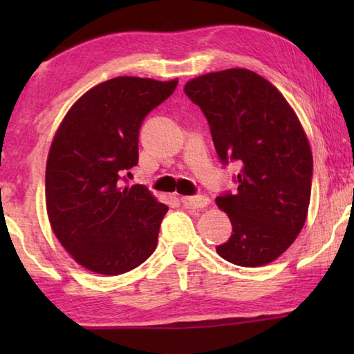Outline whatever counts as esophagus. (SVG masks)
<instances>
[{
	"label": "esophagus",
	"instance_id": "34e87169",
	"mask_svg": "<svg viewBox=\"0 0 354 354\" xmlns=\"http://www.w3.org/2000/svg\"><path fill=\"white\" fill-rule=\"evenodd\" d=\"M181 203L184 207L187 209H201L207 206L209 198L207 196H203V195H195V196H183Z\"/></svg>",
	"mask_w": 354,
	"mask_h": 354
}]
</instances>
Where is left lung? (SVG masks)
Here are the masks:
<instances>
[{
    "label": "left lung",
    "mask_w": 354,
    "mask_h": 354,
    "mask_svg": "<svg viewBox=\"0 0 354 354\" xmlns=\"http://www.w3.org/2000/svg\"><path fill=\"white\" fill-rule=\"evenodd\" d=\"M209 123L225 167L239 164L236 192L217 205L232 232L217 253L241 267H261L279 257L306 221L313 185V153L286 98L254 71L230 68L184 86Z\"/></svg>",
    "instance_id": "obj_1"
}]
</instances>
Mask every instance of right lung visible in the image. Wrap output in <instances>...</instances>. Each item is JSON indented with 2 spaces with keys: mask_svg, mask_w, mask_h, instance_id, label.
Masks as SVG:
<instances>
[{
  "mask_svg": "<svg viewBox=\"0 0 354 354\" xmlns=\"http://www.w3.org/2000/svg\"><path fill=\"white\" fill-rule=\"evenodd\" d=\"M178 81L118 76L71 106L53 139L45 198L53 231L73 259L100 274H122L156 248L169 211L145 185L128 187L139 162V131Z\"/></svg>",
  "mask_w": 354,
  "mask_h": 354,
  "instance_id": "1",
  "label": "right lung"
}]
</instances>
